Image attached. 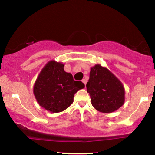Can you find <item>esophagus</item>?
<instances>
[{"label":"esophagus","mask_w":155,"mask_h":155,"mask_svg":"<svg viewBox=\"0 0 155 155\" xmlns=\"http://www.w3.org/2000/svg\"><path fill=\"white\" fill-rule=\"evenodd\" d=\"M87 81V79H84L82 80V82H83L84 84V85H85V86H86Z\"/></svg>","instance_id":"34e87169"}]
</instances>
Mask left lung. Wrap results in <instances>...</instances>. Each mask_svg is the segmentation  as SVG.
<instances>
[{"label":"left lung","mask_w":155,"mask_h":155,"mask_svg":"<svg viewBox=\"0 0 155 155\" xmlns=\"http://www.w3.org/2000/svg\"><path fill=\"white\" fill-rule=\"evenodd\" d=\"M86 87L92 105L97 111L111 113L124 104L125 91L123 84L113 73L100 64L91 68Z\"/></svg>","instance_id":"8db88e82"}]
</instances>
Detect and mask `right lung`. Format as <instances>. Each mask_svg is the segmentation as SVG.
Segmentation results:
<instances>
[{
    "label": "right lung",
    "instance_id": "right-lung-1",
    "mask_svg": "<svg viewBox=\"0 0 155 155\" xmlns=\"http://www.w3.org/2000/svg\"><path fill=\"white\" fill-rule=\"evenodd\" d=\"M84 84L74 81L71 74L64 71V64L50 60L35 80L33 94L38 104L51 113L63 111L74 102L76 92Z\"/></svg>",
    "mask_w": 155,
    "mask_h": 155
}]
</instances>
